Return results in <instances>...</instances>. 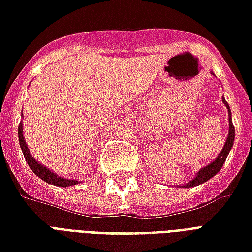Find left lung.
I'll return each instance as SVG.
<instances>
[{"label":"left lung","instance_id":"1","mask_svg":"<svg viewBox=\"0 0 252 252\" xmlns=\"http://www.w3.org/2000/svg\"><path fill=\"white\" fill-rule=\"evenodd\" d=\"M221 101L224 102V105L228 109V136H227V140L224 143V147H223V150L220 151V154L216 156V159L210 163L208 165H206L204 168H202L195 178L191 180V182H188L187 184H184V186H179V187H195V186H199V184L206 183L207 180H210L212 176H215L216 173L219 172L223 167V164H224L225 159H227V156H228V152H230L231 147L234 144V139H235V128H234V124H232V119H231V111H230V105L227 104L224 98L221 97Z\"/></svg>","mask_w":252,"mask_h":252}]
</instances>
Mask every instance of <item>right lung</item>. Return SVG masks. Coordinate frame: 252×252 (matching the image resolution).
I'll return each mask as SVG.
<instances>
[{"mask_svg": "<svg viewBox=\"0 0 252 252\" xmlns=\"http://www.w3.org/2000/svg\"><path fill=\"white\" fill-rule=\"evenodd\" d=\"M18 140H20V147H21L22 154L25 156V160H27L28 165L31 167V169L34 172V175H37L38 178L42 179L44 182L49 184H53V186H57V187H68V186H74V184H79L77 180H72V179H64L56 175L55 172H52L50 169H48L45 165L40 164L37 160H34L32 158L31 152L28 150L27 143L24 140V133H22V121L18 126Z\"/></svg>", "mask_w": 252, "mask_h": 252, "instance_id": "right-lung-1", "label": "right lung"}]
</instances>
